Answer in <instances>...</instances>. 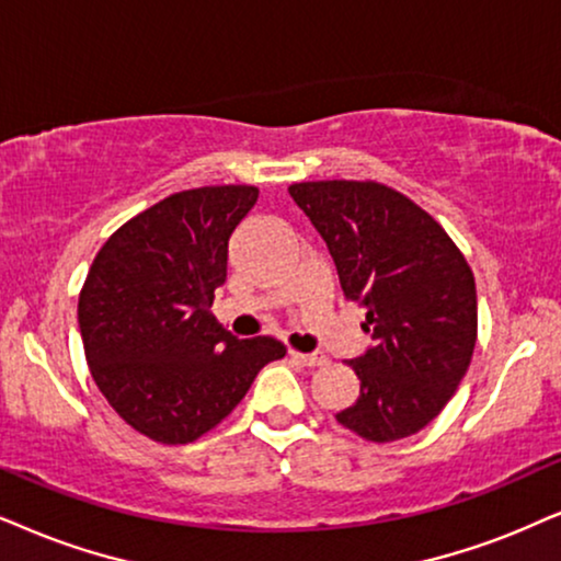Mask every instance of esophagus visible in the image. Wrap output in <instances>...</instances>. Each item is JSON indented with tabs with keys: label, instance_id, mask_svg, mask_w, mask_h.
I'll use <instances>...</instances> for the list:
<instances>
[{
	"label": "esophagus",
	"instance_id": "1",
	"mask_svg": "<svg viewBox=\"0 0 561 561\" xmlns=\"http://www.w3.org/2000/svg\"><path fill=\"white\" fill-rule=\"evenodd\" d=\"M289 357L297 359V363H300V365H308V367H318V365L329 363V357H325V354H318V352H310V354L289 352Z\"/></svg>",
	"mask_w": 561,
	"mask_h": 561
}]
</instances>
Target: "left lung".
<instances>
[{"label":"left lung","mask_w":561,"mask_h":561,"mask_svg":"<svg viewBox=\"0 0 561 561\" xmlns=\"http://www.w3.org/2000/svg\"><path fill=\"white\" fill-rule=\"evenodd\" d=\"M289 196L325 240L373 344L350 359L359 396L336 422L373 443L435 420L471 365L477 285L463 253L427 211L380 183L310 181Z\"/></svg>","instance_id":"left-lung-1"}]
</instances>
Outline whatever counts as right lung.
<instances>
[{"instance_id": "1", "label": "right lung", "mask_w": 561, "mask_h": 561, "mask_svg": "<svg viewBox=\"0 0 561 561\" xmlns=\"http://www.w3.org/2000/svg\"><path fill=\"white\" fill-rule=\"evenodd\" d=\"M256 186L181 191L105 240L77 305L90 373L126 424L162 445L194 443L243 401L276 339H238L209 313L232 232Z\"/></svg>"}]
</instances>
